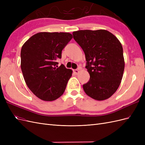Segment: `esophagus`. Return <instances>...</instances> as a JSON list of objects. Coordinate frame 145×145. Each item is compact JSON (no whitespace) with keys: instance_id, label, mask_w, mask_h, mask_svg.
I'll return each instance as SVG.
<instances>
[{"instance_id":"obj_1","label":"esophagus","mask_w":145,"mask_h":145,"mask_svg":"<svg viewBox=\"0 0 145 145\" xmlns=\"http://www.w3.org/2000/svg\"><path fill=\"white\" fill-rule=\"evenodd\" d=\"M73 72H74V73H75L76 74H77L79 71H78V69H74V70H73Z\"/></svg>"}]
</instances>
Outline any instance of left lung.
<instances>
[{"label": "left lung", "instance_id": "obj_1", "mask_svg": "<svg viewBox=\"0 0 145 145\" xmlns=\"http://www.w3.org/2000/svg\"><path fill=\"white\" fill-rule=\"evenodd\" d=\"M73 38L85 54V68L90 78L83 88L95 100L111 97L120 86L125 61L121 43L110 32L104 29L79 30Z\"/></svg>", "mask_w": 145, "mask_h": 145}]
</instances>
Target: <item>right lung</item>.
I'll list each match as a JSON object with an SVG mask.
<instances>
[{"mask_svg": "<svg viewBox=\"0 0 145 145\" xmlns=\"http://www.w3.org/2000/svg\"><path fill=\"white\" fill-rule=\"evenodd\" d=\"M68 33H39L22 47L21 69L29 89L38 98L53 101L60 97L72 76V70L63 65L58 67L56 60L71 40Z\"/></svg>", "mask_w": 145, "mask_h": 145, "instance_id": "add662e5", "label": "right lung"}]
</instances>
